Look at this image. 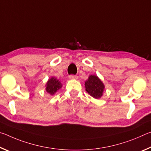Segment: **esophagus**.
<instances>
[{
  "label": "esophagus",
  "instance_id": "obj_1",
  "mask_svg": "<svg viewBox=\"0 0 151 151\" xmlns=\"http://www.w3.org/2000/svg\"><path fill=\"white\" fill-rule=\"evenodd\" d=\"M68 78L70 79H78V76L76 75H70L68 76Z\"/></svg>",
  "mask_w": 151,
  "mask_h": 151
}]
</instances>
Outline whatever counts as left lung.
<instances>
[{"instance_id": "1", "label": "left lung", "mask_w": 151, "mask_h": 151, "mask_svg": "<svg viewBox=\"0 0 151 151\" xmlns=\"http://www.w3.org/2000/svg\"><path fill=\"white\" fill-rule=\"evenodd\" d=\"M85 90L91 96L96 99H99L103 95L105 91V86L98 76L91 75L88 76L85 83Z\"/></svg>"}]
</instances>
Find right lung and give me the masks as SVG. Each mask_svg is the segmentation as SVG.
Wrapping results in <instances>:
<instances>
[{
    "label": "right lung",
    "instance_id": "right-lung-1",
    "mask_svg": "<svg viewBox=\"0 0 151 151\" xmlns=\"http://www.w3.org/2000/svg\"><path fill=\"white\" fill-rule=\"evenodd\" d=\"M62 83L61 82L55 78V76H52L49 78L46 84V91L50 95H54L59 90L60 88H62Z\"/></svg>",
    "mask_w": 151,
    "mask_h": 151
}]
</instances>
